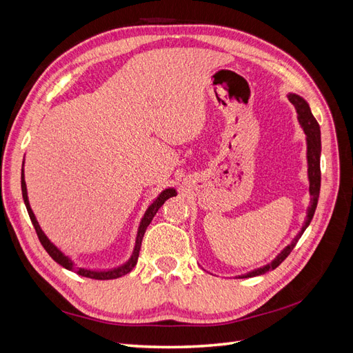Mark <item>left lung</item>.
Listing matches in <instances>:
<instances>
[{
  "label": "left lung",
  "mask_w": 353,
  "mask_h": 353,
  "mask_svg": "<svg viewBox=\"0 0 353 353\" xmlns=\"http://www.w3.org/2000/svg\"><path fill=\"white\" fill-rule=\"evenodd\" d=\"M288 101H290L294 109L297 112V121L301 123V126L303 128L305 135H306V159H307V179H309V194H311V206L307 208L306 212V219H305V225L302 227V230L299 231L297 236L292 240V243L285 245V248L275 256V259L265 265L261 266L258 270H253L244 275H239V279H249V276H256V275H262L265 272H268L271 270H275L279 266L290 252L294 249L296 243L299 241V239L302 237V234L305 232V230L307 228L309 223H311L314 213L318 205V197H319V187H321V169H319V156H321V131H319V125L316 122V119L314 117L311 108L305 99H302L301 95L297 94H288Z\"/></svg>",
  "instance_id": "left-lung-1"
}]
</instances>
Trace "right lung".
Masks as SVG:
<instances>
[{
  "label": "right lung",
  "instance_id": "add662e5",
  "mask_svg": "<svg viewBox=\"0 0 353 353\" xmlns=\"http://www.w3.org/2000/svg\"><path fill=\"white\" fill-rule=\"evenodd\" d=\"M23 165H25V160H23ZM22 194H23V200H25V205H26V209H28V213H29V218L32 221V223H34L35 227V231L38 234V239L41 241V244L44 245V249L47 250V253L51 256L52 259H54L59 265H61L63 268H66L69 271H73L77 272L82 276H87V279H94V280H113V279H119V276L125 275L130 272L134 266L137 265V261H138V254H140V249H141V241H143V237H144V232L147 230V227L150 225L152 219L154 218V215L157 213V210L162 208L163 203L169 199V197H174L176 196V190L169 187L166 190H163L162 193H160L154 201L152 203L150 206H148V209L145 210L144 216L141 218V222H140V227H138V231H137V239H135V245H134V250H132V254L131 258L128 259L125 263L116 266V268H110V270H90V268H79V266L74 265V262L69 258V256H66L65 253H63L57 245L54 243H51V240L46 236V232L41 230L39 223L34 215V212H32V208L29 205V199H28V190H26V181H25V172L22 169Z\"/></svg>",
  "mask_w": 353,
  "mask_h": 353
}]
</instances>
